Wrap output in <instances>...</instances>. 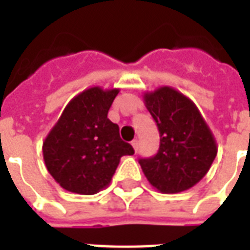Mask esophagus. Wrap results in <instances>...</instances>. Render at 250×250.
<instances>
[{
	"label": "esophagus",
	"mask_w": 250,
	"mask_h": 250,
	"mask_svg": "<svg viewBox=\"0 0 250 250\" xmlns=\"http://www.w3.org/2000/svg\"><path fill=\"white\" fill-rule=\"evenodd\" d=\"M131 146H132V148L135 150V152L138 151V141H136V139H134V141L131 142Z\"/></svg>",
	"instance_id": "esophagus-1"
}]
</instances>
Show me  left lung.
Listing matches in <instances>:
<instances>
[{
  "label": "left lung",
  "instance_id": "8db88e82",
  "mask_svg": "<svg viewBox=\"0 0 250 250\" xmlns=\"http://www.w3.org/2000/svg\"><path fill=\"white\" fill-rule=\"evenodd\" d=\"M143 102L161 136L155 157L139 159L142 171L159 193L191 188L208 174L217 142L198 107L175 88L163 85L143 93Z\"/></svg>",
  "mask_w": 250,
  "mask_h": 250
}]
</instances>
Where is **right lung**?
<instances>
[{"instance_id": "obj_1", "label": "right lung", "mask_w": 250, "mask_h": 250, "mask_svg": "<svg viewBox=\"0 0 250 250\" xmlns=\"http://www.w3.org/2000/svg\"><path fill=\"white\" fill-rule=\"evenodd\" d=\"M119 91L95 85L77 93L42 142L46 170L66 191L99 193L111 184L120 158L134 154L107 118Z\"/></svg>"}]
</instances>
